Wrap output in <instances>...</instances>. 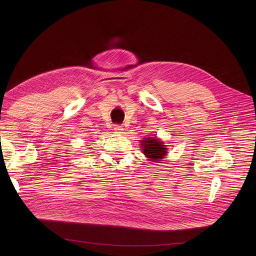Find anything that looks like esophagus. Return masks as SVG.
I'll return each mask as SVG.
<instances>
[{
  "label": "esophagus",
  "mask_w": 256,
  "mask_h": 256,
  "mask_svg": "<svg viewBox=\"0 0 256 256\" xmlns=\"http://www.w3.org/2000/svg\"><path fill=\"white\" fill-rule=\"evenodd\" d=\"M114 130H115L116 132H118V134H121V132H124V128L121 126L120 124H115V126H114Z\"/></svg>",
  "instance_id": "34e87169"
}]
</instances>
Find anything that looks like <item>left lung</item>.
Masks as SVG:
<instances>
[{"mask_svg":"<svg viewBox=\"0 0 256 256\" xmlns=\"http://www.w3.org/2000/svg\"><path fill=\"white\" fill-rule=\"evenodd\" d=\"M141 148L146 158H148V160L154 163H160V160L165 158V156L168 152V148H166L164 142L156 137H150L141 140Z\"/></svg>","mask_w":256,"mask_h":256,"instance_id":"obj_1","label":"left lung"}]
</instances>
